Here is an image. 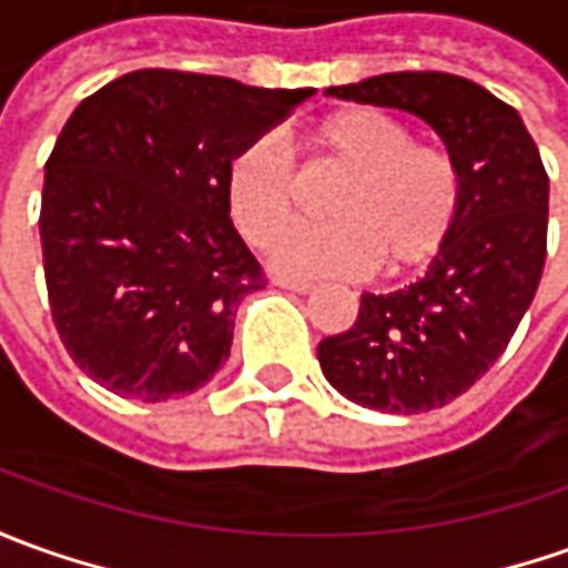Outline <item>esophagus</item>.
I'll use <instances>...</instances> for the list:
<instances>
[{
  "label": "esophagus",
  "instance_id": "1",
  "mask_svg": "<svg viewBox=\"0 0 568 568\" xmlns=\"http://www.w3.org/2000/svg\"><path fill=\"white\" fill-rule=\"evenodd\" d=\"M273 285H280V288H288V292H298V295H311L314 292V285L304 283V280H285V276H276Z\"/></svg>",
  "mask_w": 568,
  "mask_h": 568
}]
</instances>
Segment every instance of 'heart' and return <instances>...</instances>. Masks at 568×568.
<instances>
[{"instance_id":"obj_1","label":"heart","mask_w":568,"mask_h":568,"mask_svg":"<svg viewBox=\"0 0 568 568\" xmlns=\"http://www.w3.org/2000/svg\"><path fill=\"white\" fill-rule=\"evenodd\" d=\"M316 154L342 171L326 195V223L276 242L270 264L288 276H407L447 245L460 211V171L438 149L416 145L407 123L379 108H348L311 130ZM298 173L273 136H254L226 168V211L264 248L292 220Z\"/></svg>"}]
</instances>
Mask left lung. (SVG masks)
<instances>
[{
	"mask_svg": "<svg viewBox=\"0 0 568 568\" xmlns=\"http://www.w3.org/2000/svg\"><path fill=\"white\" fill-rule=\"evenodd\" d=\"M326 95L432 126L460 171V211L419 283L361 295L348 333L320 342L323 376L382 414L445 407L495 364L541 283L550 180L523 118L466 77L400 71Z\"/></svg>",
	"mask_w": 568,
	"mask_h": 568,
	"instance_id": "left-lung-1",
	"label": "left lung"
}]
</instances>
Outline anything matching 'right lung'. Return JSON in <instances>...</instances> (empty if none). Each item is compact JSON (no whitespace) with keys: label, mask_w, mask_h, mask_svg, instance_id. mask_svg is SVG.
Listing matches in <instances>:
<instances>
[{"label":"right lung","mask_w":568,"mask_h":568,"mask_svg":"<svg viewBox=\"0 0 568 568\" xmlns=\"http://www.w3.org/2000/svg\"><path fill=\"white\" fill-rule=\"evenodd\" d=\"M314 92L149 68L77 105L45 161L42 267L58 335L102 388L158 404L230 357L261 267L226 211V168Z\"/></svg>","instance_id":"obj_1"}]
</instances>
